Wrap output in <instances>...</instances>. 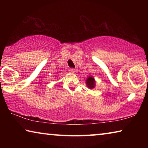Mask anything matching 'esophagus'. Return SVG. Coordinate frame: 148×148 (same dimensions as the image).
<instances>
[{
	"instance_id": "34e87169",
	"label": "esophagus",
	"mask_w": 148,
	"mask_h": 148,
	"mask_svg": "<svg viewBox=\"0 0 148 148\" xmlns=\"http://www.w3.org/2000/svg\"><path fill=\"white\" fill-rule=\"evenodd\" d=\"M69 71H70V72H75V69H72V68H71V69H69Z\"/></svg>"
}]
</instances>
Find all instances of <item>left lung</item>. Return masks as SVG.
Segmentation results:
<instances>
[{"label":"left lung","mask_w":148,"mask_h":148,"mask_svg":"<svg viewBox=\"0 0 148 148\" xmlns=\"http://www.w3.org/2000/svg\"><path fill=\"white\" fill-rule=\"evenodd\" d=\"M86 84L87 86L90 89H92L95 87V81L93 77L89 76L86 80Z\"/></svg>","instance_id":"left-lung-1"}]
</instances>
